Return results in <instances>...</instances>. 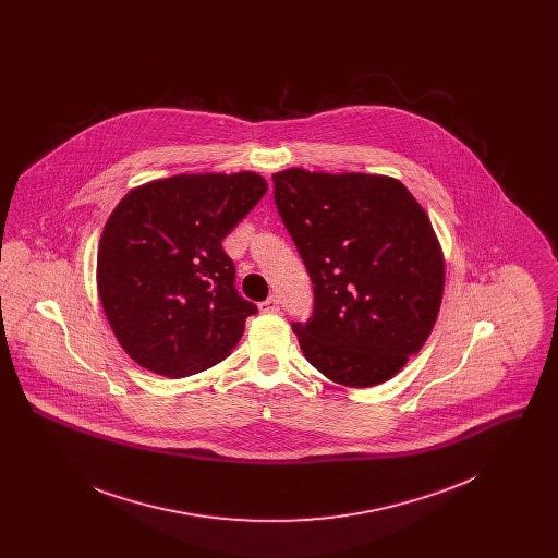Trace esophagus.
Returning a JSON list of instances; mask_svg holds the SVG:
<instances>
[{"instance_id":"obj_1","label":"esophagus","mask_w":558,"mask_h":558,"mask_svg":"<svg viewBox=\"0 0 558 558\" xmlns=\"http://www.w3.org/2000/svg\"><path fill=\"white\" fill-rule=\"evenodd\" d=\"M259 310H262L264 314H274V312H278V310H280V301H278V296H267L266 301H262V303H259Z\"/></svg>"}]
</instances>
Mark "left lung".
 Instances as JSON below:
<instances>
[{"mask_svg": "<svg viewBox=\"0 0 558 558\" xmlns=\"http://www.w3.org/2000/svg\"><path fill=\"white\" fill-rule=\"evenodd\" d=\"M274 201L314 289L292 322L307 362L347 387L393 378L425 345L444 294L433 226L398 180L366 173L271 175Z\"/></svg>", "mask_w": 558, "mask_h": 558, "instance_id": "1", "label": "left lung"}]
</instances>
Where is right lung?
I'll return each mask as SVG.
<instances>
[{
  "label": "right lung",
  "mask_w": 558,
  "mask_h": 558,
  "mask_svg": "<svg viewBox=\"0 0 558 558\" xmlns=\"http://www.w3.org/2000/svg\"><path fill=\"white\" fill-rule=\"evenodd\" d=\"M266 192L251 171L173 175L135 187L108 217L98 292L112 332L142 368L184 378L239 345L257 305L236 291L221 242Z\"/></svg>",
  "instance_id": "1"
}]
</instances>
